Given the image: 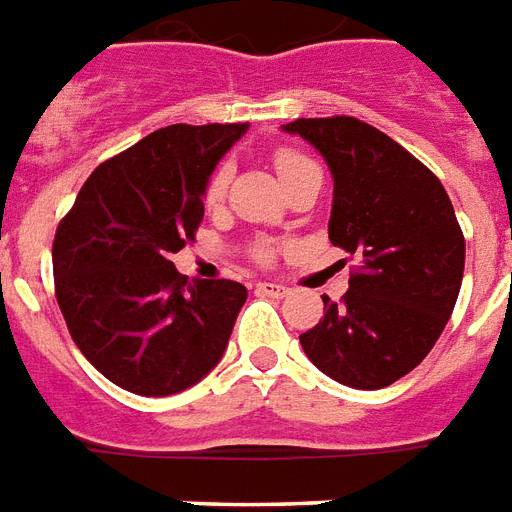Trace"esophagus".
Here are the masks:
<instances>
[{"instance_id": "obj_1", "label": "esophagus", "mask_w": 512, "mask_h": 512, "mask_svg": "<svg viewBox=\"0 0 512 512\" xmlns=\"http://www.w3.org/2000/svg\"><path fill=\"white\" fill-rule=\"evenodd\" d=\"M256 293L269 298H282L288 296V288H285V285H277V282H256Z\"/></svg>"}]
</instances>
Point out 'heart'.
I'll return each instance as SVG.
<instances>
[{
    "mask_svg": "<svg viewBox=\"0 0 512 512\" xmlns=\"http://www.w3.org/2000/svg\"><path fill=\"white\" fill-rule=\"evenodd\" d=\"M275 166H277V174H280V179L285 182V179H290L293 174H298V171L309 169V166H314L306 155L296 153V150H277L275 153ZM230 177H232V166L230 163H219L214 169V174L208 177V185H206V192H203V198H206L208 206H216L219 200L224 198V192H227V185H230ZM261 259H267L269 256V248H261Z\"/></svg>",
    "mask_w": 512,
    "mask_h": 512,
    "instance_id": "obj_1",
    "label": "heart"
}]
</instances>
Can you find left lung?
Returning <instances> with one entry per match:
<instances>
[{"instance_id":"8db88e82","label":"left lung","mask_w":512,"mask_h":512,"mask_svg":"<svg viewBox=\"0 0 512 512\" xmlns=\"http://www.w3.org/2000/svg\"><path fill=\"white\" fill-rule=\"evenodd\" d=\"M325 158L333 174L330 243L359 259L335 304L301 335L327 378L375 391L425 359L452 317L465 240L441 182L399 142L349 116L282 126Z\"/></svg>"}]
</instances>
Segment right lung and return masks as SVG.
<instances>
[{
    "instance_id": "obj_1",
    "label": "right lung",
    "mask_w": 512,
    "mask_h": 512,
    "mask_svg": "<svg viewBox=\"0 0 512 512\" xmlns=\"http://www.w3.org/2000/svg\"><path fill=\"white\" fill-rule=\"evenodd\" d=\"M248 124H174L100 163L52 245L55 293L81 354L124 391L171 396L219 365L248 290L187 280L179 253L203 192Z\"/></svg>"
}]
</instances>
